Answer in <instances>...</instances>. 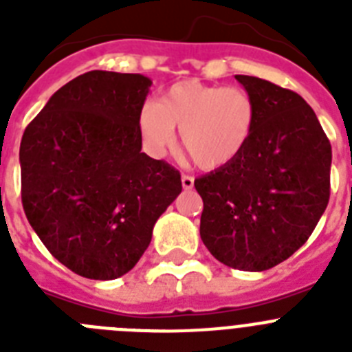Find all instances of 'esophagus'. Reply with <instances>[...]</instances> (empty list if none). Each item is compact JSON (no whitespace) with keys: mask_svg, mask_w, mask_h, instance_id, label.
<instances>
[{"mask_svg":"<svg viewBox=\"0 0 352 352\" xmlns=\"http://www.w3.org/2000/svg\"><path fill=\"white\" fill-rule=\"evenodd\" d=\"M182 185L185 190H192V188H194V178H192V176H186V174H183Z\"/></svg>","mask_w":352,"mask_h":352,"instance_id":"esophagus-1","label":"esophagus"}]
</instances>
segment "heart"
Wrapping results in <instances>:
<instances>
[{
    "label": "heart",
    "mask_w": 352,
    "mask_h": 352,
    "mask_svg": "<svg viewBox=\"0 0 352 352\" xmlns=\"http://www.w3.org/2000/svg\"><path fill=\"white\" fill-rule=\"evenodd\" d=\"M176 126L195 166L219 170L238 160L254 139L257 104L241 88L182 80L162 93L158 104H142L138 114L139 133L153 157L173 148Z\"/></svg>",
    "instance_id": "obj_1"
}]
</instances>
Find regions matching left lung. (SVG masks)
Returning a JSON list of instances; mask_svg holds the SVG:
<instances>
[{
    "instance_id": "obj_1",
    "label": "left lung",
    "mask_w": 352,
    "mask_h": 352,
    "mask_svg": "<svg viewBox=\"0 0 352 352\" xmlns=\"http://www.w3.org/2000/svg\"><path fill=\"white\" fill-rule=\"evenodd\" d=\"M257 104V126L231 166L194 182L203 197L201 239L234 270L264 272L309 239L329 199L331 144L298 93L236 76Z\"/></svg>"
}]
</instances>
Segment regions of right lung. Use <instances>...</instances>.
Listing matches in <instances>:
<instances>
[{
    "label": "right lung",
    "mask_w": 352,
    "mask_h": 352,
    "mask_svg": "<svg viewBox=\"0 0 352 352\" xmlns=\"http://www.w3.org/2000/svg\"><path fill=\"white\" fill-rule=\"evenodd\" d=\"M151 79L91 70L49 98L21 141L23 206L68 270L114 280L138 264L182 176L141 153L138 114Z\"/></svg>",
    "instance_id": "obj_1"
}]
</instances>
